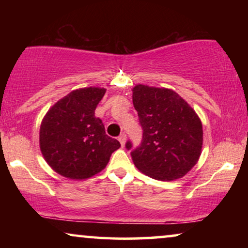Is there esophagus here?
<instances>
[{
    "label": "esophagus",
    "instance_id": "34e87169",
    "mask_svg": "<svg viewBox=\"0 0 248 248\" xmlns=\"http://www.w3.org/2000/svg\"><path fill=\"white\" fill-rule=\"evenodd\" d=\"M118 141L121 142V145L122 147H124V144H125V141H126V134L125 133H122L120 137H118Z\"/></svg>",
    "mask_w": 248,
    "mask_h": 248
}]
</instances>
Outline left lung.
<instances>
[{"mask_svg":"<svg viewBox=\"0 0 248 248\" xmlns=\"http://www.w3.org/2000/svg\"><path fill=\"white\" fill-rule=\"evenodd\" d=\"M133 105L142 128L138 147L125 148L139 170L158 181L181 178L201 155L202 123L193 108L170 89L148 86L133 88Z\"/></svg>","mask_w":248,"mask_h":248,"instance_id":"1","label":"left lung"}]
</instances>
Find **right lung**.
<instances>
[{
  "label": "right lung",
  "instance_id": "obj_1",
  "mask_svg": "<svg viewBox=\"0 0 248 248\" xmlns=\"http://www.w3.org/2000/svg\"><path fill=\"white\" fill-rule=\"evenodd\" d=\"M106 90H74L47 111L40 125V150L50 167L64 177L84 179L103 170L121 147L108 137L103 121L94 116Z\"/></svg>",
  "mask_w": 248,
  "mask_h": 248
}]
</instances>
